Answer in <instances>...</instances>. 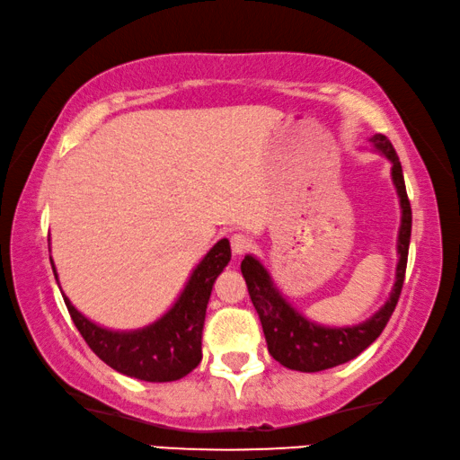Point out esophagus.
Returning a JSON list of instances; mask_svg holds the SVG:
<instances>
[{"instance_id":"1","label":"esophagus","mask_w":460,"mask_h":460,"mask_svg":"<svg viewBox=\"0 0 460 460\" xmlns=\"http://www.w3.org/2000/svg\"><path fill=\"white\" fill-rule=\"evenodd\" d=\"M252 250V239L243 235V233H235V235H231V252L233 256H243Z\"/></svg>"}]
</instances>
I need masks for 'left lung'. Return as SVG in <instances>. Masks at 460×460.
Listing matches in <instances>:
<instances>
[{"instance_id":"8db88e82","label":"left lung","mask_w":460,"mask_h":460,"mask_svg":"<svg viewBox=\"0 0 460 460\" xmlns=\"http://www.w3.org/2000/svg\"><path fill=\"white\" fill-rule=\"evenodd\" d=\"M373 149L381 153L391 162V180L395 186L401 207V225L397 233V270L395 284L387 301L375 315L367 322L346 325V327H330L311 322L298 313L287 296L276 287L272 276L258 258L247 253L242 261V274L250 290V298L256 307L261 330L266 335L268 352L282 367L298 373H319V370L333 368L338 364L352 360L364 352L373 341L381 335L387 325L389 317L395 311L401 288H403L405 268H407V252H410L411 237V207L405 192L403 170L395 149L385 135H373L368 138Z\"/></svg>"}]
</instances>
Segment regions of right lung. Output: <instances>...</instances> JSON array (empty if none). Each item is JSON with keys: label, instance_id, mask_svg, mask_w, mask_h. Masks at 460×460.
<instances>
[{"label": "right lung", "instance_id": "1", "mask_svg": "<svg viewBox=\"0 0 460 460\" xmlns=\"http://www.w3.org/2000/svg\"><path fill=\"white\" fill-rule=\"evenodd\" d=\"M229 260V239H221L192 270L184 290L170 311L141 330L116 332L102 327L73 307L63 290L61 295L73 323L100 360H104L116 373L138 381L170 383L192 373L202 360V325L210 290ZM50 266L59 284L53 261Z\"/></svg>", "mask_w": 460, "mask_h": 460}]
</instances>
